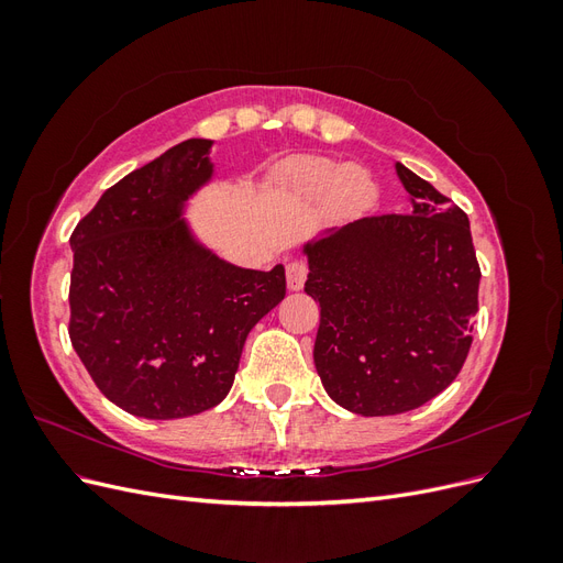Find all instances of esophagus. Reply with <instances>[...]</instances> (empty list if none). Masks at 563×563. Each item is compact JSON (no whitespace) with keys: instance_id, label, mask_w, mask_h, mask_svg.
I'll use <instances>...</instances> for the list:
<instances>
[{"instance_id":"34e87169","label":"esophagus","mask_w":563,"mask_h":563,"mask_svg":"<svg viewBox=\"0 0 563 563\" xmlns=\"http://www.w3.org/2000/svg\"><path fill=\"white\" fill-rule=\"evenodd\" d=\"M308 263L305 261H291L286 265V284L291 291H300V288L305 286V279H308Z\"/></svg>"}]
</instances>
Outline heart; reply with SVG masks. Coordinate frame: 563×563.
<instances>
[{
	"mask_svg": "<svg viewBox=\"0 0 563 563\" xmlns=\"http://www.w3.org/2000/svg\"><path fill=\"white\" fill-rule=\"evenodd\" d=\"M284 180L305 197L331 195L335 209L360 213L376 199V185L360 166H343L327 157L302 155L286 162Z\"/></svg>",
	"mask_w": 563,
	"mask_h": 563,
	"instance_id": "b5f03b06",
	"label": "heart"
}]
</instances>
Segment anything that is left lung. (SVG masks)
Returning a JSON list of instances; mask_svg holds the SVG:
<instances>
[{
  "label": "left lung",
  "instance_id": "left-lung-1",
  "mask_svg": "<svg viewBox=\"0 0 563 563\" xmlns=\"http://www.w3.org/2000/svg\"><path fill=\"white\" fill-rule=\"evenodd\" d=\"M411 213L356 220L305 246L319 300L314 366L329 397L360 416L428 404L463 368L479 312L467 213L397 162Z\"/></svg>",
  "mask_w": 563,
  "mask_h": 563
}]
</instances>
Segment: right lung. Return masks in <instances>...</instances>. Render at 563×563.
<instances>
[{
  "label": "right lung",
  "instance_id": "1",
  "mask_svg": "<svg viewBox=\"0 0 563 563\" xmlns=\"http://www.w3.org/2000/svg\"><path fill=\"white\" fill-rule=\"evenodd\" d=\"M190 139L112 185L70 244L73 347L126 413L172 420L228 397L249 331L286 296L284 267L242 269L201 249L180 203L211 178Z\"/></svg>",
  "mask_w": 563,
  "mask_h": 563
}]
</instances>
